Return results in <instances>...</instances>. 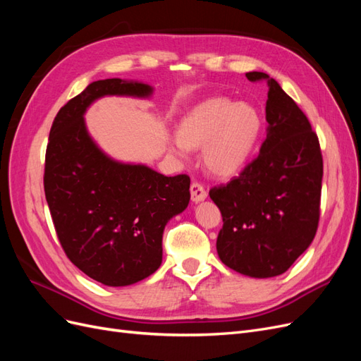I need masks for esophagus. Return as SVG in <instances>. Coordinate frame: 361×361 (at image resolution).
<instances>
[{
	"label": "esophagus",
	"instance_id": "esophagus-1",
	"mask_svg": "<svg viewBox=\"0 0 361 361\" xmlns=\"http://www.w3.org/2000/svg\"><path fill=\"white\" fill-rule=\"evenodd\" d=\"M190 191H191V200L194 203H200V202H203L207 197V192L203 188V185H200L197 182H192L191 183Z\"/></svg>",
	"mask_w": 361,
	"mask_h": 361
}]
</instances>
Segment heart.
I'll return each mask as SVG.
<instances>
[{"label":"heart","instance_id":"heart-1","mask_svg":"<svg viewBox=\"0 0 361 361\" xmlns=\"http://www.w3.org/2000/svg\"><path fill=\"white\" fill-rule=\"evenodd\" d=\"M262 128L264 120L255 105L207 97L180 118L170 147L180 157L187 155L188 149H203L207 171L227 179L241 173L253 158Z\"/></svg>","mask_w":361,"mask_h":361}]
</instances>
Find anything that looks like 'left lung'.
<instances>
[{
  "mask_svg": "<svg viewBox=\"0 0 361 361\" xmlns=\"http://www.w3.org/2000/svg\"><path fill=\"white\" fill-rule=\"evenodd\" d=\"M268 81L267 140L238 178L209 195L220 207L223 228L216 253L233 271L255 279L286 272L312 244L319 221L322 155L307 117L280 84Z\"/></svg>",
  "mask_w": 361,
  "mask_h": 361,
  "instance_id": "1",
  "label": "left lung"
}]
</instances>
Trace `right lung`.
Listing matches in <instances>:
<instances>
[{
  "instance_id": "1",
  "label": "right lung",
  "mask_w": 361,
  "mask_h": 361,
  "mask_svg": "<svg viewBox=\"0 0 361 361\" xmlns=\"http://www.w3.org/2000/svg\"><path fill=\"white\" fill-rule=\"evenodd\" d=\"M154 87L99 80L54 118L45 159V195L72 264L105 286H129L161 267L164 228L190 203L187 174L167 178L145 164L106 155L84 114L104 96L149 99Z\"/></svg>"
}]
</instances>
